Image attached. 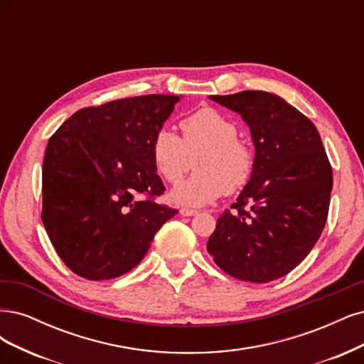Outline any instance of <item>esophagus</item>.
Here are the masks:
<instances>
[{
    "instance_id": "esophagus-1",
    "label": "esophagus",
    "mask_w": 364,
    "mask_h": 364,
    "mask_svg": "<svg viewBox=\"0 0 364 364\" xmlns=\"http://www.w3.org/2000/svg\"><path fill=\"white\" fill-rule=\"evenodd\" d=\"M180 213H181L183 216H193V215L198 213V210H193V208H189V207H183V208L180 210Z\"/></svg>"
}]
</instances>
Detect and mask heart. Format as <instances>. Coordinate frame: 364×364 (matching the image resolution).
I'll return each instance as SVG.
<instances>
[{
  "mask_svg": "<svg viewBox=\"0 0 364 364\" xmlns=\"http://www.w3.org/2000/svg\"><path fill=\"white\" fill-rule=\"evenodd\" d=\"M180 127L183 137L161 127L151 140L152 163L166 183L181 181L195 159L196 172L172 191L173 203L205 205L251 180L252 149L237 139L239 128L225 114L204 107L186 116Z\"/></svg>",
  "mask_w": 364,
  "mask_h": 364,
  "instance_id": "obj_1",
  "label": "heart"
}]
</instances>
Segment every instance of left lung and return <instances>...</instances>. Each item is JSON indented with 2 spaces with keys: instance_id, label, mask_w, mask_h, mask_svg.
I'll list each match as a JSON object with an SVG mask.
<instances>
[{
  "instance_id": "1",
  "label": "left lung",
  "mask_w": 364,
  "mask_h": 364,
  "mask_svg": "<svg viewBox=\"0 0 364 364\" xmlns=\"http://www.w3.org/2000/svg\"><path fill=\"white\" fill-rule=\"evenodd\" d=\"M208 98L242 116L255 154L251 180L232 212L218 218L207 251L228 275L269 283L293 271L319 240L333 191L331 165L318 128L281 97L243 90Z\"/></svg>"
}]
</instances>
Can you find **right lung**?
I'll list each match as a JSON object with an SVG mask.
<instances>
[{
  "mask_svg": "<svg viewBox=\"0 0 364 364\" xmlns=\"http://www.w3.org/2000/svg\"><path fill=\"white\" fill-rule=\"evenodd\" d=\"M180 100L145 95L81 109L50 139L42 222L77 275L100 281L130 272L161 225L178 213L152 199L165 186L151 159V140Z\"/></svg>",
  "mask_w": 364,
  "mask_h": 364,
  "instance_id": "1",
  "label": "right lung"
}]
</instances>
